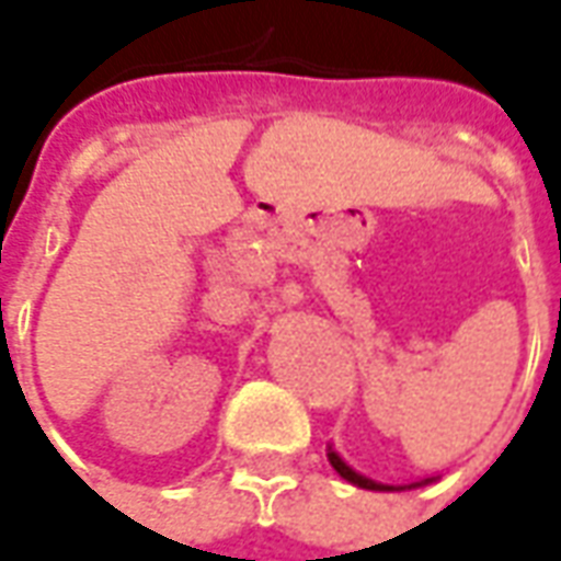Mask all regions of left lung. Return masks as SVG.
I'll return each mask as SVG.
<instances>
[{
	"mask_svg": "<svg viewBox=\"0 0 561 561\" xmlns=\"http://www.w3.org/2000/svg\"><path fill=\"white\" fill-rule=\"evenodd\" d=\"M328 459L333 469L340 471V478H345L348 483H354V486H360V490H376V493H393V490H412V486H423V483H433L435 478H423V481H414V483H378L373 481V478H366V474H360V471H354L345 459L333 450V447H328Z\"/></svg>",
	"mask_w": 561,
	"mask_h": 561,
	"instance_id": "left-lung-1",
	"label": "left lung"
}]
</instances>
